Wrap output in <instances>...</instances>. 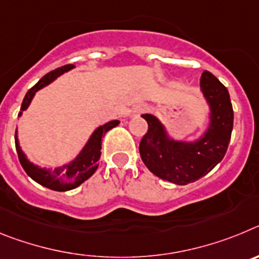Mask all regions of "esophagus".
<instances>
[{
    "instance_id": "esophagus-1",
    "label": "esophagus",
    "mask_w": 259,
    "mask_h": 259,
    "mask_svg": "<svg viewBox=\"0 0 259 259\" xmlns=\"http://www.w3.org/2000/svg\"><path fill=\"white\" fill-rule=\"evenodd\" d=\"M145 110H146V106H145V105H139V106L135 107L134 111H135V113H136V114H140V113H144V111H145Z\"/></svg>"
}]
</instances>
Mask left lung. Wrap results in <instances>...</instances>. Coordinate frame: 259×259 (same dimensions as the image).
<instances>
[{
  "label": "left lung",
  "mask_w": 259,
  "mask_h": 259,
  "mask_svg": "<svg viewBox=\"0 0 259 259\" xmlns=\"http://www.w3.org/2000/svg\"><path fill=\"white\" fill-rule=\"evenodd\" d=\"M200 85L211 114L207 131L197 141L171 140L155 116L143 115L148 132L140 141L141 159L155 176L178 185L209 174L223 159L232 134L233 109L227 88L209 71L202 72Z\"/></svg>",
  "instance_id": "obj_1"
}]
</instances>
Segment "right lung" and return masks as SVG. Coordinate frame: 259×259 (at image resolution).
<instances>
[{
    "instance_id": "right-lung-1",
    "label": "right lung",
    "mask_w": 259,
    "mask_h": 259,
    "mask_svg": "<svg viewBox=\"0 0 259 259\" xmlns=\"http://www.w3.org/2000/svg\"><path fill=\"white\" fill-rule=\"evenodd\" d=\"M72 67H74V65L62 66V67L50 71V72H48L47 75L41 77L37 83L26 93L24 98H23L19 115L22 114V111H24L29 106L32 98H33V96H35V93L37 91L47 87L48 84L52 83L53 80H56L59 75H62L66 71L71 70ZM118 124L119 120H111V122L106 123V124L101 125V127H98L93 132V135L91 136L87 145L84 146V149L80 152V154L75 158L74 161L68 164H65V166L54 168V170H45V168H40V167L31 163L26 158V155L23 154L19 143H18L17 135H15V148H17L19 162L23 168H24V171L27 172V175L29 178H32L36 183H38V184L58 192L74 189L76 187H79L81 183L85 182L88 178H91L95 174V171L97 170L98 163H100V157H101L102 136H105V134L109 130L116 127Z\"/></svg>"
}]
</instances>
